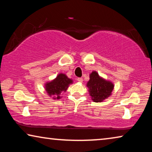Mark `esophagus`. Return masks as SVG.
<instances>
[{
  "label": "esophagus",
  "instance_id": "obj_1",
  "mask_svg": "<svg viewBox=\"0 0 152 152\" xmlns=\"http://www.w3.org/2000/svg\"><path fill=\"white\" fill-rule=\"evenodd\" d=\"M77 80H78L79 82H83V79H82V78H78Z\"/></svg>",
  "mask_w": 152,
  "mask_h": 152
}]
</instances>
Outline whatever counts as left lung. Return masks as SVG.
<instances>
[{
	"mask_svg": "<svg viewBox=\"0 0 152 152\" xmlns=\"http://www.w3.org/2000/svg\"><path fill=\"white\" fill-rule=\"evenodd\" d=\"M92 101L102 102L111 94L114 85L112 82L101 78L96 72H92L90 75V80L87 83Z\"/></svg>",
	"mask_w": 152,
	"mask_h": 152,
	"instance_id": "obj_1",
	"label": "left lung"
}]
</instances>
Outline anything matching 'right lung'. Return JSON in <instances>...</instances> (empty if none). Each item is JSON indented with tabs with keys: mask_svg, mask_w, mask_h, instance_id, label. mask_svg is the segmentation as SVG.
I'll use <instances>...</instances> for the list:
<instances>
[{
	"mask_svg": "<svg viewBox=\"0 0 152 152\" xmlns=\"http://www.w3.org/2000/svg\"><path fill=\"white\" fill-rule=\"evenodd\" d=\"M72 83V80L68 78L65 74H60L56 78L45 84V90L50 96H53V99H60V94L62 91L65 92L69 84Z\"/></svg>",
	"mask_w": 152,
	"mask_h": 152,
	"instance_id": "1",
	"label": "right lung"
}]
</instances>
